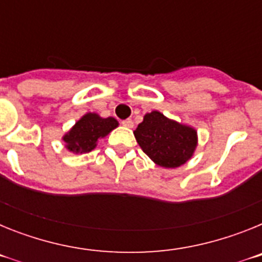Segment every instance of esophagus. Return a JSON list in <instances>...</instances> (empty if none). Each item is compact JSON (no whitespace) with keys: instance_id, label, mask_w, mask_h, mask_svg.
I'll list each match as a JSON object with an SVG mask.
<instances>
[{"instance_id":"esophagus-1","label":"esophagus","mask_w":262,"mask_h":262,"mask_svg":"<svg viewBox=\"0 0 262 262\" xmlns=\"http://www.w3.org/2000/svg\"><path fill=\"white\" fill-rule=\"evenodd\" d=\"M122 124H123L124 127H127V128H133V127H134L133 119H124V120H122Z\"/></svg>"}]
</instances>
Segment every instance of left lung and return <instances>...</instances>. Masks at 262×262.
Masks as SVG:
<instances>
[{
	"mask_svg": "<svg viewBox=\"0 0 262 262\" xmlns=\"http://www.w3.org/2000/svg\"><path fill=\"white\" fill-rule=\"evenodd\" d=\"M134 135L143 152L164 168L185 164L196 147L195 129L168 119L159 111L145 114Z\"/></svg>",
	"mask_w": 262,
	"mask_h": 262,
	"instance_id": "1",
	"label": "left lung"
}]
</instances>
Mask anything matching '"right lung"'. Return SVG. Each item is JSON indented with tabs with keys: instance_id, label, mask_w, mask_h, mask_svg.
Returning <instances> with one entry per match:
<instances>
[{
	"instance_id": "1",
	"label": "right lung",
	"mask_w": 262,
	"mask_h": 262,
	"mask_svg": "<svg viewBox=\"0 0 262 262\" xmlns=\"http://www.w3.org/2000/svg\"><path fill=\"white\" fill-rule=\"evenodd\" d=\"M115 127H118V120L114 118H101L98 114L88 113L64 135L62 140L73 154H86L94 149L99 139L107 135Z\"/></svg>"
}]
</instances>
